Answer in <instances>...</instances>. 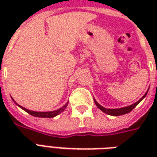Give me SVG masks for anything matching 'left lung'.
<instances>
[{"label":"left lung","mask_w":157,"mask_h":157,"mask_svg":"<svg viewBox=\"0 0 157 157\" xmlns=\"http://www.w3.org/2000/svg\"><path fill=\"white\" fill-rule=\"evenodd\" d=\"M147 94V92L144 96H143V98H140L138 102H136V103H134V104L130 105V106H128V107H122V108H118V109H107V108H105V107H102L100 104H98L95 100H94V103H95L96 106H97V107H98V108L102 111V112H104V113H107V114L111 115V116L117 117V116H121V115H124V114H126V113H129V112H131L132 110L134 109V107H136L137 105L139 104V103H140V102H141V101L145 98V97H146Z\"/></svg>","instance_id":"8db88e82"}]
</instances>
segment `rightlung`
I'll return each mask as SVG.
<instances>
[{"instance_id":"1","label":"right lung","mask_w":157,"mask_h":157,"mask_svg":"<svg viewBox=\"0 0 157 157\" xmlns=\"http://www.w3.org/2000/svg\"><path fill=\"white\" fill-rule=\"evenodd\" d=\"M16 104H17V103H16ZM67 104H68V103H67L66 104L64 105L63 107H61V108H59V109L56 110V111H53V112H33V111H30V110L26 109V108H24V107H21V106H19L18 104H17V105H18V106H19V107H20L22 109L24 110L25 112H27L30 115L33 116V117H44V118H51V117H55V116H57V115H59V113H61L62 112H63V110L66 108L67 106Z\"/></svg>"}]
</instances>
